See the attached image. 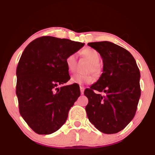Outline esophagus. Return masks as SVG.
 I'll use <instances>...</instances> for the list:
<instances>
[{
    "label": "esophagus",
    "mask_w": 155,
    "mask_h": 155,
    "mask_svg": "<svg viewBox=\"0 0 155 155\" xmlns=\"http://www.w3.org/2000/svg\"><path fill=\"white\" fill-rule=\"evenodd\" d=\"M80 92H81L82 94H84V87L83 86H80Z\"/></svg>",
    "instance_id": "esophagus-1"
}]
</instances>
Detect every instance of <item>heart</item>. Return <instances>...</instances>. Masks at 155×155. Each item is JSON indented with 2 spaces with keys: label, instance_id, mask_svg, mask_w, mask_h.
Returning a JSON list of instances; mask_svg holds the SVG:
<instances>
[{
  "label": "heart",
  "instance_id": "obj_1",
  "mask_svg": "<svg viewBox=\"0 0 155 155\" xmlns=\"http://www.w3.org/2000/svg\"><path fill=\"white\" fill-rule=\"evenodd\" d=\"M82 55L84 58L87 59L91 63L87 68V72L92 73L97 75L100 72L99 64L101 62V56L99 53L93 48H86L82 51ZM77 63V55L76 54H71L68 55L65 58V64L69 71H73L75 68ZM94 78L92 74H75L72 75L71 81L73 83L90 84L94 81Z\"/></svg>",
  "mask_w": 155,
  "mask_h": 155
}]
</instances>
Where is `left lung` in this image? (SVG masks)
<instances>
[{
  "instance_id": "1",
  "label": "left lung",
  "mask_w": 155,
  "mask_h": 155,
  "mask_svg": "<svg viewBox=\"0 0 155 155\" xmlns=\"http://www.w3.org/2000/svg\"><path fill=\"white\" fill-rule=\"evenodd\" d=\"M87 45L102 58L103 73L84 92L88 98L87 115L99 131L114 134L134 118L141 94L140 73L132 54L121 46L107 41Z\"/></svg>"
}]
</instances>
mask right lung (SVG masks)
Returning a JSON list of instances; mask_svg holds the SVG:
<instances>
[{
	"label": "right lung",
	"mask_w": 155,
	"mask_h": 155,
	"mask_svg": "<svg viewBox=\"0 0 155 155\" xmlns=\"http://www.w3.org/2000/svg\"><path fill=\"white\" fill-rule=\"evenodd\" d=\"M84 43L44 36L25 48L16 70L19 110L28 126L39 135L58 130L80 95L77 83L57 87L71 79L65 58Z\"/></svg>",
	"instance_id": "right-lung-1"
}]
</instances>
